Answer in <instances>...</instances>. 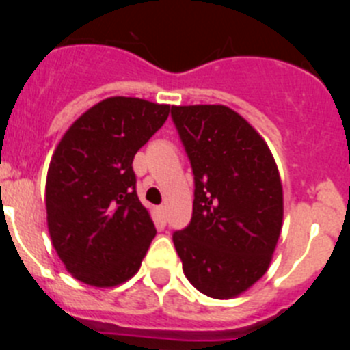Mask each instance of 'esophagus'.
Here are the masks:
<instances>
[{"label":"esophagus","instance_id":"esophagus-1","mask_svg":"<svg viewBox=\"0 0 350 350\" xmlns=\"http://www.w3.org/2000/svg\"><path fill=\"white\" fill-rule=\"evenodd\" d=\"M156 213H157V217L161 219V221H163V219H165V213H166V208L163 205L161 206H157L156 208Z\"/></svg>","mask_w":350,"mask_h":350}]
</instances>
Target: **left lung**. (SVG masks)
<instances>
[{
    "mask_svg": "<svg viewBox=\"0 0 350 350\" xmlns=\"http://www.w3.org/2000/svg\"><path fill=\"white\" fill-rule=\"evenodd\" d=\"M194 175L193 217L173 233L182 270L215 299L242 295L267 273L284 194L267 142L224 105L172 107Z\"/></svg>",
    "mask_w": 350,
    "mask_h": 350,
    "instance_id": "obj_1",
    "label": "left lung"
}]
</instances>
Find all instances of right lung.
Here are the masks:
<instances>
[{
	"instance_id": "right-lung-1",
	"label": "right lung",
	"mask_w": 350,
	"mask_h": 350,
	"mask_svg": "<svg viewBox=\"0 0 350 350\" xmlns=\"http://www.w3.org/2000/svg\"><path fill=\"white\" fill-rule=\"evenodd\" d=\"M170 110L140 98H107L55 147L45 185L49 234L80 282L113 287L140 270L156 228L138 200L133 159Z\"/></svg>"
}]
</instances>
